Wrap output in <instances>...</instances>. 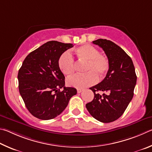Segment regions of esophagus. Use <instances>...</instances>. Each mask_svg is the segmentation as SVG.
Segmentation results:
<instances>
[{
  "label": "esophagus",
  "mask_w": 152,
  "mask_h": 152,
  "mask_svg": "<svg viewBox=\"0 0 152 152\" xmlns=\"http://www.w3.org/2000/svg\"><path fill=\"white\" fill-rule=\"evenodd\" d=\"M77 91L78 94H80L81 92L83 91V89H80V88H78V89H77Z\"/></svg>",
  "instance_id": "1"
}]
</instances>
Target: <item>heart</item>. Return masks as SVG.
I'll list each match as a JSON object with an SVG mask.
<instances>
[{"label": "heart", "mask_w": 152, "mask_h": 152, "mask_svg": "<svg viewBox=\"0 0 152 152\" xmlns=\"http://www.w3.org/2000/svg\"><path fill=\"white\" fill-rule=\"evenodd\" d=\"M75 54L80 61L86 62L84 74L75 75L66 79L69 86L83 88L94 84L97 77H103L110 69V62L104 55H100L96 48L90 45H84L75 49ZM58 65L61 71L65 75L70 76L75 72V61L70 53L65 52L60 56Z\"/></svg>", "instance_id": "obj_1"}]
</instances>
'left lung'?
<instances>
[{"label":"left lung","mask_w":152,"mask_h":152,"mask_svg":"<svg viewBox=\"0 0 152 152\" xmlns=\"http://www.w3.org/2000/svg\"><path fill=\"white\" fill-rule=\"evenodd\" d=\"M93 43L102 48L110 62L105 79L90 87L94 94L86 108L92 117L103 123L114 121L123 115L134 96L137 76L132 58L113 42L99 39ZM107 92L101 96L98 91Z\"/></svg>","instance_id":"8db88e82"}]
</instances>
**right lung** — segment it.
Here are the masks:
<instances>
[{"mask_svg":"<svg viewBox=\"0 0 152 152\" xmlns=\"http://www.w3.org/2000/svg\"><path fill=\"white\" fill-rule=\"evenodd\" d=\"M73 47L71 43L49 41L24 60L18 73V89L26 107L35 118L42 120L56 118L77 94L76 89L65 87V76L58 65L60 56Z\"/></svg>","mask_w":152,"mask_h":152,"instance_id":"obj_1","label":"right lung"}]
</instances>
